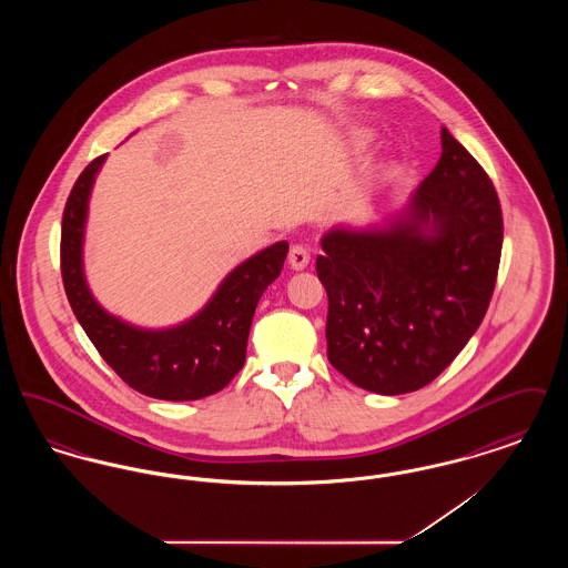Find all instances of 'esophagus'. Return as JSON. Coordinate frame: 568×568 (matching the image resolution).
<instances>
[{"label":"esophagus","mask_w":568,"mask_h":568,"mask_svg":"<svg viewBox=\"0 0 568 568\" xmlns=\"http://www.w3.org/2000/svg\"><path fill=\"white\" fill-rule=\"evenodd\" d=\"M287 260H290V266H292L294 271H304V268L308 266V262H311V253H308L306 246L294 244V246L290 248Z\"/></svg>","instance_id":"obj_1"}]
</instances>
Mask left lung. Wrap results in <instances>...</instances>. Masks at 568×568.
I'll return each instance as SVG.
<instances>
[{
    "instance_id": "1",
    "label": "left lung",
    "mask_w": 568,
    "mask_h": 568,
    "mask_svg": "<svg viewBox=\"0 0 568 568\" xmlns=\"http://www.w3.org/2000/svg\"><path fill=\"white\" fill-rule=\"evenodd\" d=\"M440 144L406 216L381 232L334 230L317 255L327 359L385 396L422 389L456 359L484 322L498 276V193L445 128Z\"/></svg>"
}]
</instances>
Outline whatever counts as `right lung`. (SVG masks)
<instances>
[{
	"label": "right lung",
	"instance_id": "obj_1",
	"mask_svg": "<svg viewBox=\"0 0 568 568\" xmlns=\"http://www.w3.org/2000/svg\"><path fill=\"white\" fill-rule=\"evenodd\" d=\"M106 155L81 172L61 219V278L70 306L110 368L135 392L160 400H197L221 392L243 368L255 306L283 271L290 244L276 243L246 260L221 283L187 324L149 332L109 315L82 276V230L93 179Z\"/></svg>",
	"mask_w": 568,
	"mask_h": 568
}]
</instances>
